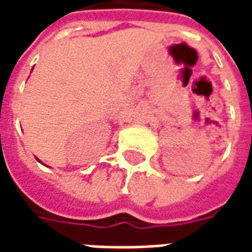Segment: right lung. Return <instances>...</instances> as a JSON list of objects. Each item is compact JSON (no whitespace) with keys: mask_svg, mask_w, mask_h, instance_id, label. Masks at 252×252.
I'll return each mask as SVG.
<instances>
[{"mask_svg":"<svg viewBox=\"0 0 252 252\" xmlns=\"http://www.w3.org/2000/svg\"><path fill=\"white\" fill-rule=\"evenodd\" d=\"M39 162H40V160H39Z\"/></svg>","mask_w":252,"mask_h":252,"instance_id":"right-lung-1","label":"right lung"}]
</instances>
